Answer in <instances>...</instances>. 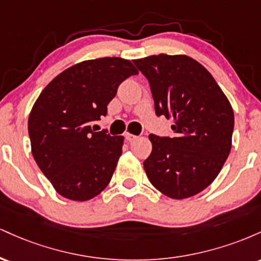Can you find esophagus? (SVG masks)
Wrapping results in <instances>:
<instances>
[{
  "mask_svg": "<svg viewBox=\"0 0 261 261\" xmlns=\"http://www.w3.org/2000/svg\"><path fill=\"white\" fill-rule=\"evenodd\" d=\"M125 139H126V141H128V142H133V141H135L137 139V136H135V135H131L126 133L125 134Z\"/></svg>",
  "mask_w": 261,
  "mask_h": 261,
  "instance_id": "esophagus-1",
  "label": "esophagus"
}]
</instances>
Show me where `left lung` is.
I'll use <instances>...</instances> for the list:
<instances>
[{"mask_svg": "<svg viewBox=\"0 0 261 261\" xmlns=\"http://www.w3.org/2000/svg\"><path fill=\"white\" fill-rule=\"evenodd\" d=\"M134 64L148 80L155 115L172 119L173 137L149 135L143 168L172 199L201 193L216 179L232 147L234 114L212 74L187 55L147 56Z\"/></svg>", "mask_w": 261, "mask_h": 261, "instance_id": "left-lung-1", "label": "left lung"}]
</instances>
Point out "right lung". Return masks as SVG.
Here are the masks:
<instances>
[{"label": "right lung", "instance_id": "right-lung-1", "mask_svg": "<svg viewBox=\"0 0 261 261\" xmlns=\"http://www.w3.org/2000/svg\"><path fill=\"white\" fill-rule=\"evenodd\" d=\"M137 73L128 60H87L60 73L40 93L28 120L32 153L61 196L87 201L109 184L124 137L94 133L91 122L107 115L120 83Z\"/></svg>", "mask_w": 261, "mask_h": 261}]
</instances>
